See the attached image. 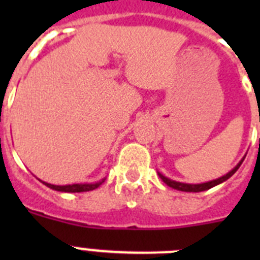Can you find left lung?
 <instances>
[{"label":"left lung","mask_w":260,"mask_h":260,"mask_svg":"<svg viewBox=\"0 0 260 260\" xmlns=\"http://www.w3.org/2000/svg\"><path fill=\"white\" fill-rule=\"evenodd\" d=\"M245 157H246V155L243 156V157L240 160V162H238V164L236 165V167H234L232 171H229L226 174L219 177V178H216V180L208 181V182H203V183L178 182V181H174V180H171V178H168V177H165L164 174H161L160 172H157V174H158V177L161 178L162 182H164L165 185L169 186V187H172V189H176V190H178V191H185V192H201V191H206V190L212 189V187H215V186L220 185V183H222V182H225L226 180H229V178H231V177L238 171V168L241 167V164H242V161L245 160Z\"/></svg>","instance_id":"obj_1"}]
</instances>
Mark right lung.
<instances>
[{
	"mask_svg": "<svg viewBox=\"0 0 260 260\" xmlns=\"http://www.w3.org/2000/svg\"><path fill=\"white\" fill-rule=\"evenodd\" d=\"M40 181L41 183H44L45 186H48L49 189L56 190V191L61 192H84V191H91V190L98 189L99 186L102 185L105 181V178L98 181V182H89V183H71V185H53V183H48L45 181Z\"/></svg>",
	"mask_w": 260,
	"mask_h": 260,
	"instance_id": "obj_1",
	"label": "right lung"
}]
</instances>
